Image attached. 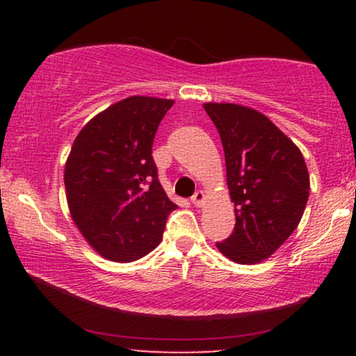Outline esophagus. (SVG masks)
I'll return each mask as SVG.
<instances>
[{"mask_svg": "<svg viewBox=\"0 0 356 356\" xmlns=\"http://www.w3.org/2000/svg\"><path fill=\"white\" fill-rule=\"evenodd\" d=\"M191 202L194 204V206H201V204L204 202V193L202 191H196L191 196Z\"/></svg>", "mask_w": 356, "mask_h": 356, "instance_id": "obj_1", "label": "esophagus"}]
</instances>
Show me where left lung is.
<instances>
[{"mask_svg": "<svg viewBox=\"0 0 356 356\" xmlns=\"http://www.w3.org/2000/svg\"><path fill=\"white\" fill-rule=\"evenodd\" d=\"M220 134L227 184L235 202L233 233L216 243L228 259L256 264L295 232L309 196L300 149L259 111L235 104H206Z\"/></svg>", "mask_w": 356, "mask_h": 356, "instance_id": "1", "label": "left lung"}]
</instances>
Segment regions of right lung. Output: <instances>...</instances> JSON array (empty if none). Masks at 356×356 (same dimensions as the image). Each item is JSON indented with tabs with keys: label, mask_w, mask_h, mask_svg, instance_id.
<instances>
[{
	"label": "right lung",
	"mask_w": 356,
	"mask_h": 356,
	"mask_svg": "<svg viewBox=\"0 0 356 356\" xmlns=\"http://www.w3.org/2000/svg\"><path fill=\"white\" fill-rule=\"evenodd\" d=\"M173 100L128 97L87 123L65 168L71 217L110 261H136L162 240L177 209L159 181L152 144Z\"/></svg>",
	"instance_id": "1"
}]
</instances>
